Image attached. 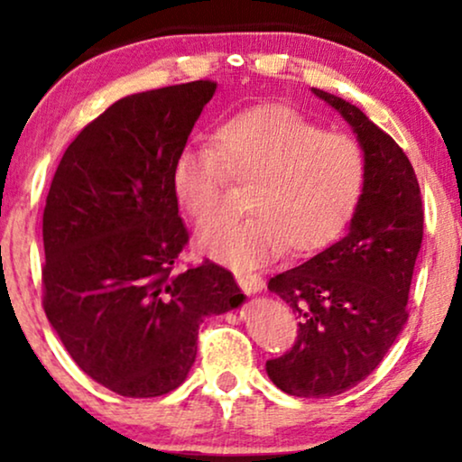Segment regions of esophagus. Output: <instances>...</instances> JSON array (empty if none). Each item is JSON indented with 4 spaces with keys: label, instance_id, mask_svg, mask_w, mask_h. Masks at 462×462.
Instances as JSON below:
<instances>
[{
    "label": "esophagus",
    "instance_id": "34e87169",
    "mask_svg": "<svg viewBox=\"0 0 462 462\" xmlns=\"http://www.w3.org/2000/svg\"><path fill=\"white\" fill-rule=\"evenodd\" d=\"M236 280L239 283V288L244 290L245 294H261L264 290V282L258 275L252 273H237Z\"/></svg>",
    "mask_w": 462,
    "mask_h": 462
}]
</instances>
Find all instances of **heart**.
I'll return each mask as SVG.
<instances>
[{
  "mask_svg": "<svg viewBox=\"0 0 462 462\" xmlns=\"http://www.w3.org/2000/svg\"><path fill=\"white\" fill-rule=\"evenodd\" d=\"M365 179L351 136L324 132L283 105L254 106L214 132V151L189 147L174 163V193L195 226L229 214V182L247 187L239 223L208 231L199 250L233 269H254L288 248L311 254L349 223Z\"/></svg>",
  "mask_w": 462,
  "mask_h": 462,
  "instance_id": "heart-1",
  "label": "heart"
}]
</instances>
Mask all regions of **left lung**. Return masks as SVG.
<instances>
[{"label": "left lung", "instance_id": "8db88e82", "mask_svg": "<svg viewBox=\"0 0 462 462\" xmlns=\"http://www.w3.org/2000/svg\"><path fill=\"white\" fill-rule=\"evenodd\" d=\"M311 92L351 125L365 179L346 236L269 280L300 321L294 346L269 359L267 374L290 395L332 397L372 374L406 326L422 201L412 163L393 138L356 105Z\"/></svg>", "mask_w": 462, "mask_h": 462}]
</instances>
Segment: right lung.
Segmentation results:
<instances>
[{
	"mask_svg": "<svg viewBox=\"0 0 462 462\" xmlns=\"http://www.w3.org/2000/svg\"><path fill=\"white\" fill-rule=\"evenodd\" d=\"M214 81L138 92L113 103L69 144L43 210V311L73 362L124 397L185 383L208 315L242 307L231 271L174 273L189 242L174 193Z\"/></svg>",
	"mask_w": 462,
	"mask_h": 462,
	"instance_id": "right-lung-1",
	"label": "right lung"
}]
</instances>
